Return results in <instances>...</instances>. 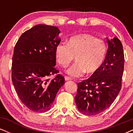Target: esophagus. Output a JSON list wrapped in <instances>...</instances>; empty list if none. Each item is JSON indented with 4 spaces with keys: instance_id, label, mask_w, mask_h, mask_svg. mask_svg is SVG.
I'll list each match as a JSON object with an SVG mask.
<instances>
[{
    "instance_id": "34e87169",
    "label": "esophagus",
    "mask_w": 133,
    "mask_h": 133,
    "mask_svg": "<svg viewBox=\"0 0 133 133\" xmlns=\"http://www.w3.org/2000/svg\"><path fill=\"white\" fill-rule=\"evenodd\" d=\"M71 80V78H69V77H68L67 76L65 77V81H68V80Z\"/></svg>"
}]
</instances>
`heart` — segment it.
<instances>
[{
    "mask_svg": "<svg viewBox=\"0 0 133 133\" xmlns=\"http://www.w3.org/2000/svg\"><path fill=\"white\" fill-rule=\"evenodd\" d=\"M107 51L104 40L88 34L72 36L68 43L61 42L55 48V57L58 64L66 67L75 58L76 61L66 73L72 77H80L87 72L93 74L103 64Z\"/></svg>",
    "mask_w": 133,
    "mask_h": 133,
    "instance_id": "heart-1",
    "label": "heart"
}]
</instances>
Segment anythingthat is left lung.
Listing matches in <instances>:
<instances>
[{"label":"left lung","instance_id":"obj_1","mask_svg":"<svg viewBox=\"0 0 133 133\" xmlns=\"http://www.w3.org/2000/svg\"><path fill=\"white\" fill-rule=\"evenodd\" d=\"M106 56L100 69L77 84V109L87 115L100 114L110 106L122 87L124 69L123 45L118 38L109 40Z\"/></svg>","mask_w":133,"mask_h":133}]
</instances>
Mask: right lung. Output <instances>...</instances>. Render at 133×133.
Listing matches in <instances>:
<instances>
[{
    "label": "right lung",
    "instance_id": "1",
    "mask_svg": "<svg viewBox=\"0 0 133 133\" xmlns=\"http://www.w3.org/2000/svg\"><path fill=\"white\" fill-rule=\"evenodd\" d=\"M58 28L38 24L24 32L15 45L11 78L19 99L30 110H50L64 78L55 69V48L61 42Z\"/></svg>",
    "mask_w": 133,
    "mask_h": 133
}]
</instances>
